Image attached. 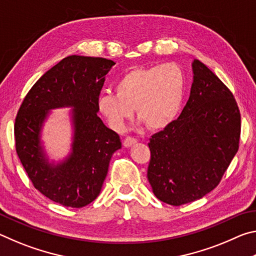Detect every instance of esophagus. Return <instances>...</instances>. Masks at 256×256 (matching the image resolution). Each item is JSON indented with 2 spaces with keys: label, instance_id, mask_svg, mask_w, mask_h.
<instances>
[{
  "label": "esophagus",
  "instance_id": "34e87169",
  "mask_svg": "<svg viewBox=\"0 0 256 256\" xmlns=\"http://www.w3.org/2000/svg\"><path fill=\"white\" fill-rule=\"evenodd\" d=\"M136 138H134L132 136H126L125 138V140L123 141V146H125V148H130V146L136 144Z\"/></svg>",
  "mask_w": 256,
  "mask_h": 256
}]
</instances>
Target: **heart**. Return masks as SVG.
Returning <instances> with one entry per match:
<instances>
[{
    "instance_id": "obj_1",
    "label": "heart",
    "mask_w": 256,
    "mask_h": 256,
    "mask_svg": "<svg viewBox=\"0 0 256 256\" xmlns=\"http://www.w3.org/2000/svg\"><path fill=\"white\" fill-rule=\"evenodd\" d=\"M115 94L98 97V112L110 128L122 132L136 114L150 130H162L176 118L185 92V76L180 66L164 63L136 68L115 82Z\"/></svg>"
}]
</instances>
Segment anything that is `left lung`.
<instances>
[{
  "mask_svg": "<svg viewBox=\"0 0 256 256\" xmlns=\"http://www.w3.org/2000/svg\"><path fill=\"white\" fill-rule=\"evenodd\" d=\"M192 70L190 98L178 118L148 144V180L154 196L172 206L211 192L240 144V114L232 92L200 60H193Z\"/></svg>",
  "mask_w": 256,
  "mask_h": 256,
  "instance_id": "left-lung-1",
  "label": "left lung"
}]
</instances>
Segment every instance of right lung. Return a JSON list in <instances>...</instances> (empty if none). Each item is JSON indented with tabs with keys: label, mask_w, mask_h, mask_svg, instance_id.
<instances>
[{
	"label": "right lung",
	"mask_w": 256,
	"mask_h": 256,
	"mask_svg": "<svg viewBox=\"0 0 256 256\" xmlns=\"http://www.w3.org/2000/svg\"><path fill=\"white\" fill-rule=\"evenodd\" d=\"M110 60L71 55L32 86L14 124L18 157L42 194L58 204L82 208L100 193L112 154L122 148L120 136L98 116L97 100ZM72 108L70 152L50 160L42 130L53 109Z\"/></svg>",
	"instance_id": "add662e5"
}]
</instances>
